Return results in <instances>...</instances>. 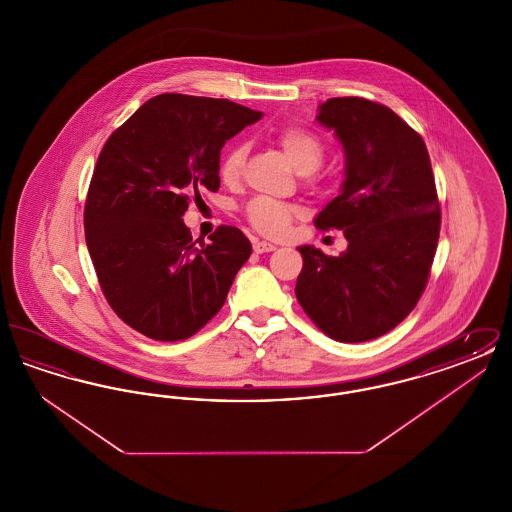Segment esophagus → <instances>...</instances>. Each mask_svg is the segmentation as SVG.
Wrapping results in <instances>:
<instances>
[{
    "label": "esophagus",
    "mask_w": 512,
    "mask_h": 512,
    "mask_svg": "<svg viewBox=\"0 0 512 512\" xmlns=\"http://www.w3.org/2000/svg\"><path fill=\"white\" fill-rule=\"evenodd\" d=\"M276 249V245L268 244V242H261V240H255L253 242V251L255 253H270V251H274Z\"/></svg>",
    "instance_id": "34e87169"
}]
</instances>
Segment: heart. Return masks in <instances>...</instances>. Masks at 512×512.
<instances>
[{
	"instance_id": "b5f03b06",
	"label": "heart",
	"mask_w": 512,
	"mask_h": 512,
	"mask_svg": "<svg viewBox=\"0 0 512 512\" xmlns=\"http://www.w3.org/2000/svg\"><path fill=\"white\" fill-rule=\"evenodd\" d=\"M278 142L292 161L293 167L303 174L317 171L324 161V146L320 138L305 128H284L278 134ZM244 159V144H232L224 149L219 161V176L224 184H236L240 180ZM244 215L259 234L280 238L288 232L293 217L297 215V209L286 201L255 197L245 205Z\"/></svg>"
}]
</instances>
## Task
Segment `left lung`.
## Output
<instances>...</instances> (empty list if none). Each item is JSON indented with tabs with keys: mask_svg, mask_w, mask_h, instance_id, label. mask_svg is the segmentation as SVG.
Here are the masks:
<instances>
[{
	"mask_svg": "<svg viewBox=\"0 0 512 512\" xmlns=\"http://www.w3.org/2000/svg\"><path fill=\"white\" fill-rule=\"evenodd\" d=\"M345 149L341 194L318 215V230H343L347 249L328 257L299 247L295 295L332 340H374L407 317L430 278L438 249V190L422 136L390 107L332 98L318 111Z\"/></svg>",
	"mask_w": 512,
	"mask_h": 512,
	"instance_id": "obj_1",
	"label": "left lung"
}]
</instances>
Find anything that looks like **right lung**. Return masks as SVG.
<instances>
[{
    "instance_id": "add662e5",
    "label": "right lung",
    "mask_w": 512,
    "mask_h": 512,
    "mask_svg": "<svg viewBox=\"0 0 512 512\" xmlns=\"http://www.w3.org/2000/svg\"><path fill=\"white\" fill-rule=\"evenodd\" d=\"M263 115L228 99L161 94L105 142L84 205L99 288L124 324L157 341L192 338L222 309L251 244L219 226L197 244L182 215L220 186V149Z\"/></svg>"
}]
</instances>
